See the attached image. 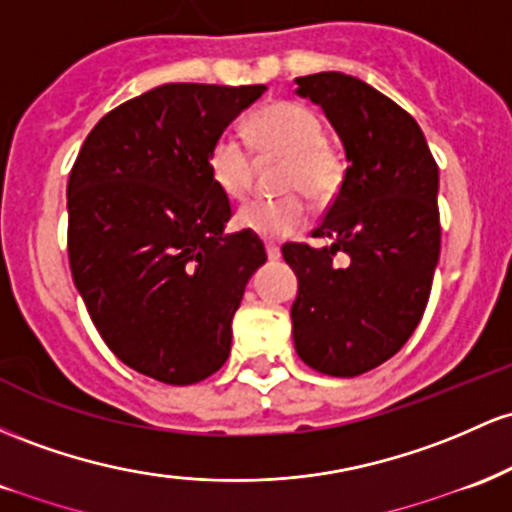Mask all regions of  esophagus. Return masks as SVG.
I'll return each instance as SVG.
<instances>
[{"label": "esophagus", "mask_w": 512, "mask_h": 512, "mask_svg": "<svg viewBox=\"0 0 512 512\" xmlns=\"http://www.w3.org/2000/svg\"><path fill=\"white\" fill-rule=\"evenodd\" d=\"M266 256H268V261H278L280 258V249L275 244H268L266 246Z\"/></svg>", "instance_id": "esophagus-1"}]
</instances>
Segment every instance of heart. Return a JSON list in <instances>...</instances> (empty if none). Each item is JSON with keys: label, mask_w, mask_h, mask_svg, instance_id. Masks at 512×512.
I'll return each instance as SVG.
<instances>
[{"label": "heart", "mask_w": 512, "mask_h": 512, "mask_svg": "<svg viewBox=\"0 0 512 512\" xmlns=\"http://www.w3.org/2000/svg\"><path fill=\"white\" fill-rule=\"evenodd\" d=\"M249 137L261 157H283L280 188L290 191L273 200H251L234 222L244 232L266 241H283L309 222V195L326 203L338 193L343 171L336 154L326 147L324 123L302 103L278 101L261 108L249 120ZM208 176L212 186L229 200H241L254 179V157L232 132H222L208 149Z\"/></svg>", "instance_id": "obj_1"}]
</instances>
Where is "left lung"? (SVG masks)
<instances>
[{"label": "left lung", "instance_id": "obj_1", "mask_svg": "<svg viewBox=\"0 0 512 512\" xmlns=\"http://www.w3.org/2000/svg\"><path fill=\"white\" fill-rule=\"evenodd\" d=\"M295 94L321 106L346 149V176L314 237L285 244L297 275V355L333 377H358L399 353L426 312L440 258L438 164L423 130L363 79L319 72ZM349 258L338 267L332 256Z\"/></svg>", "mask_w": 512, "mask_h": 512}]
</instances>
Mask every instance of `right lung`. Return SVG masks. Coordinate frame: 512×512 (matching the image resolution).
<instances>
[{
	"label": "right lung",
	"instance_id": "obj_1",
	"mask_svg": "<svg viewBox=\"0 0 512 512\" xmlns=\"http://www.w3.org/2000/svg\"><path fill=\"white\" fill-rule=\"evenodd\" d=\"M266 91L162 84L103 116L67 183L74 285L118 360L164 384L220 370L244 287L266 263L251 232L227 234L229 200L208 149Z\"/></svg>",
	"mask_w": 512,
	"mask_h": 512
}]
</instances>
